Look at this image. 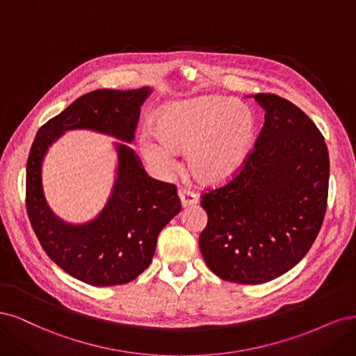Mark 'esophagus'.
<instances>
[{
  "label": "esophagus",
  "instance_id": "obj_1",
  "mask_svg": "<svg viewBox=\"0 0 356 356\" xmlns=\"http://www.w3.org/2000/svg\"><path fill=\"white\" fill-rule=\"evenodd\" d=\"M179 198H180V202H181V207L186 209V207H191V205H195L198 204V195H195L189 191H185V189H179Z\"/></svg>",
  "mask_w": 356,
  "mask_h": 356
}]
</instances>
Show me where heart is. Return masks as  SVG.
I'll use <instances>...</instances> for the list:
<instances>
[{
    "label": "heart",
    "mask_w": 356,
    "mask_h": 356,
    "mask_svg": "<svg viewBox=\"0 0 356 356\" xmlns=\"http://www.w3.org/2000/svg\"><path fill=\"white\" fill-rule=\"evenodd\" d=\"M154 137L140 139L149 163L171 168L175 152H186V165L201 185L217 186L234 179L253 152L256 117L243 102L201 96L170 102L152 117Z\"/></svg>",
    "instance_id": "obj_1"
}]
</instances>
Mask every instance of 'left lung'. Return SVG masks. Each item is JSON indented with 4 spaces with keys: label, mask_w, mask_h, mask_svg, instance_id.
Returning a JSON list of instances; mask_svg holds the SVG:
<instances>
[{
    "label": "left lung",
    "mask_w": 356,
    "mask_h": 356,
    "mask_svg": "<svg viewBox=\"0 0 356 356\" xmlns=\"http://www.w3.org/2000/svg\"><path fill=\"white\" fill-rule=\"evenodd\" d=\"M265 124L238 176L202 195L201 254L217 277L263 284L293 269L325 216L330 158L314 121L277 95H253Z\"/></svg>",
    "instance_id": "left-lung-1"
}]
</instances>
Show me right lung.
Returning <instances> with one entry per match:
<instances>
[{
  "mask_svg": "<svg viewBox=\"0 0 356 356\" xmlns=\"http://www.w3.org/2000/svg\"><path fill=\"white\" fill-rule=\"evenodd\" d=\"M151 87L95 90L45 122L32 143L26 164V209L45 253L71 277L96 286L127 284L151 265L163 227L181 210L176 186L149 177L134 139L140 108ZM91 129L121 143L118 177L106 207L84 224L54 214L42 188V163L48 147L65 131Z\"/></svg>",
  "mask_w": 356,
  "mask_h": 356,
  "instance_id": "add662e5",
  "label": "right lung"
}]
</instances>
